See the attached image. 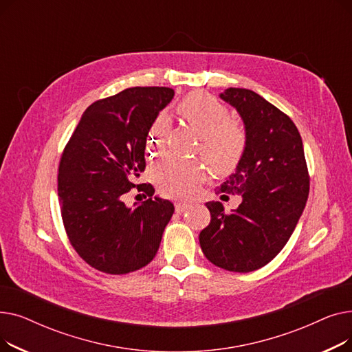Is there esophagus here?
I'll list each match as a JSON object with an SVG mask.
<instances>
[{
    "mask_svg": "<svg viewBox=\"0 0 352 352\" xmlns=\"http://www.w3.org/2000/svg\"><path fill=\"white\" fill-rule=\"evenodd\" d=\"M188 207H190V204H188L187 201H177V202H175V211H177V212L186 211Z\"/></svg>",
    "mask_w": 352,
    "mask_h": 352,
    "instance_id": "1",
    "label": "esophagus"
}]
</instances>
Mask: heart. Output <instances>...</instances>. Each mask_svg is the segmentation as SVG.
I'll use <instances>...</instances> for the list:
<instances>
[{
  "instance_id": "heart-1",
  "label": "heart",
  "mask_w": 352,
  "mask_h": 352,
  "mask_svg": "<svg viewBox=\"0 0 352 352\" xmlns=\"http://www.w3.org/2000/svg\"><path fill=\"white\" fill-rule=\"evenodd\" d=\"M178 113L201 137L199 153L218 173H227L241 160L245 148V133L236 122H231L228 108L207 92H192L178 104ZM170 120L161 113L148 131L146 148L160 151ZM151 177L158 191L166 197L190 195L207 178L206 166L165 155L151 166Z\"/></svg>"
}]
</instances>
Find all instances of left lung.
I'll use <instances>...</instances> for the list:
<instances>
[{
    "label": "left lung",
    "instance_id": "obj_1",
    "mask_svg": "<svg viewBox=\"0 0 352 352\" xmlns=\"http://www.w3.org/2000/svg\"><path fill=\"white\" fill-rule=\"evenodd\" d=\"M219 97L241 116L247 142L217 192L241 195L243 202L230 214L221 202H207L211 223L199 232V245L214 265L250 272L287 244L305 208L309 175L301 135L287 114L251 89L227 88Z\"/></svg>",
    "mask_w": 352,
    "mask_h": 352
}]
</instances>
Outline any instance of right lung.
<instances>
[{
  "label": "right lung",
  "instance_id": "add662e5",
  "mask_svg": "<svg viewBox=\"0 0 352 352\" xmlns=\"http://www.w3.org/2000/svg\"><path fill=\"white\" fill-rule=\"evenodd\" d=\"M173 98V88L134 87L98 100L64 148L58 166L63 223L71 245L92 268L133 272L150 264L160 248L173 202L151 198V184H142L150 198L134 208L122 197L145 170L148 131Z\"/></svg>",
  "mask_w": 352,
  "mask_h": 352
}]
</instances>
